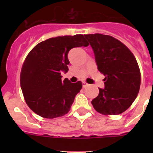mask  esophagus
<instances>
[{
  "label": "esophagus",
  "instance_id": "34e87169",
  "mask_svg": "<svg viewBox=\"0 0 153 153\" xmlns=\"http://www.w3.org/2000/svg\"><path fill=\"white\" fill-rule=\"evenodd\" d=\"M82 84H83V87H84V88L86 87V86H87L88 85H89V84H88L87 83H86L85 81H83V82H82Z\"/></svg>",
  "mask_w": 153,
  "mask_h": 153
}]
</instances>
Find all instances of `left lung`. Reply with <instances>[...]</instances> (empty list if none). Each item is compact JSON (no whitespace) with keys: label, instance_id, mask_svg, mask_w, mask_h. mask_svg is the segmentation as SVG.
Here are the masks:
<instances>
[{"label":"left lung","instance_id":"8db88e82","mask_svg":"<svg viewBox=\"0 0 153 153\" xmlns=\"http://www.w3.org/2000/svg\"><path fill=\"white\" fill-rule=\"evenodd\" d=\"M95 55L98 69L104 75V89L92 101L103 115H118L133 103L139 92L141 72L133 54L121 41L102 34L84 35Z\"/></svg>","mask_w":153,"mask_h":153}]
</instances>
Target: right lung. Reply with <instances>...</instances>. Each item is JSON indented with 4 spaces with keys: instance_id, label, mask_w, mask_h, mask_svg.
<instances>
[{
    "instance_id": "1",
    "label": "right lung",
    "mask_w": 153,
    "mask_h": 153,
    "mask_svg": "<svg viewBox=\"0 0 153 153\" xmlns=\"http://www.w3.org/2000/svg\"><path fill=\"white\" fill-rule=\"evenodd\" d=\"M83 35L52 38L37 44L26 58L20 82L24 99L34 112L45 118L67 114L82 83L61 81L68 71V53L72 48L87 47Z\"/></svg>"
}]
</instances>
